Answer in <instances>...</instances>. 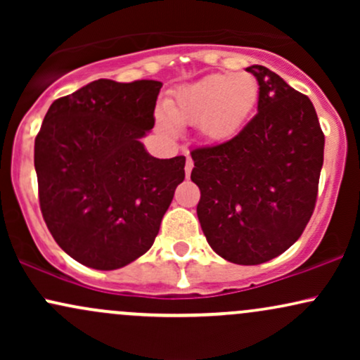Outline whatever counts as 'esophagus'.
Here are the masks:
<instances>
[{
	"mask_svg": "<svg viewBox=\"0 0 360 360\" xmlns=\"http://www.w3.org/2000/svg\"><path fill=\"white\" fill-rule=\"evenodd\" d=\"M193 167H194V164H193L191 157H188V159H186V166H184L186 177H189V176H191V171H193Z\"/></svg>",
	"mask_w": 360,
	"mask_h": 360,
	"instance_id": "1",
	"label": "esophagus"
}]
</instances>
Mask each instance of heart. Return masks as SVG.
Returning <instances> with one entry per match:
<instances>
[{
  "label": "heart",
  "instance_id": "obj_1",
  "mask_svg": "<svg viewBox=\"0 0 360 360\" xmlns=\"http://www.w3.org/2000/svg\"><path fill=\"white\" fill-rule=\"evenodd\" d=\"M259 93V82L249 72L212 74L177 89L166 103L169 118L159 122L166 130H172V123L196 125L205 142L226 143L247 127Z\"/></svg>",
  "mask_w": 360,
  "mask_h": 360
}]
</instances>
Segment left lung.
Returning <instances> with one entry per match:
<instances>
[{"mask_svg":"<svg viewBox=\"0 0 360 360\" xmlns=\"http://www.w3.org/2000/svg\"><path fill=\"white\" fill-rule=\"evenodd\" d=\"M257 115L226 143L194 148L196 213L220 257L255 266L278 257L303 233L315 210L325 135L308 96L264 65Z\"/></svg>","mask_w":360,"mask_h":360,"instance_id":"obj_1","label":"left lung"}]
</instances>
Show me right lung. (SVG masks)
I'll list each match as a JSON object with an SVG mask.
<instances>
[{
	"instance_id": "1",
	"label": "right lung",
	"mask_w": 360,
	"mask_h": 360,
	"mask_svg": "<svg viewBox=\"0 0 360 360\" xmlns=\"http://www.w3.org/2000/svg\"><path fill=\"white\" fill-rule=\"evenodd\" d=\"M160 81L98 79L51 105L35 139L44 220L74 260L98 271L134 262L154 243L186 157H152Z\"/></svg>"
}]
</instances>
